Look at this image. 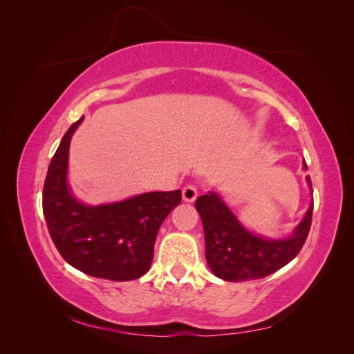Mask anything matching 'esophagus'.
<instances>
[{
	"label": "esophagus",
	"mask_w": 354,
	"mask_h": 354,
	"mask_svg": "<svg viewBox=\"0 0 354 354\" xmlns=\"http://www.w3.org/2000/svg\"><path fill=\"white\" fill-rule=\"evenodd\" d=\"M198 198V190L195 186H186L183 189V201L187 203L195 202V199Z\"/></svg>",
	"instance_id": "esophagus-1"
}]
</instances>
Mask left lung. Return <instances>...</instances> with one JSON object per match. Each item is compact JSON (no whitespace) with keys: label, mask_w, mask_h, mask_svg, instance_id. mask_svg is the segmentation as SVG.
Wrapping results in <instances>:
<instances>
[{"label":"left lung","mask_w":354,"mask_h":354,"mask_svg":"<svg viewBox=\"0 0 354 354\" xmlns=\"http://www.w3.org/2000/svg\"><path fill=\"white\" fill-rule=\"evenodd\" d=\"M303 169L307 164L303 162ZM312 190V181L306 177ZM203 234H205V259L211 272L227 282L261 279L282 269L303 248L310 230L313 201L291 234L285 238H267L245 227L236 214L216 190L196 199Z\"/></svg>","instance_id":"obj_1"}]
</instances>
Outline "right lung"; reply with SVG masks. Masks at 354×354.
<instances>
[{"mask_svg":"<svg viewBox=\"0 0 354 354\" xmlns=\"http://www.w3.org/2000/svg\"><path fill=\"white\" fill-rule=\"evenodd\" d=\"M84 116L63 136L42 192V211L60 255L80 272L116 282L151 269L160 224L181 202V190L147 192L116 202L88 205L69 185V146Z\"/></svg>","mask_w":354,"mask_h":354,"instance_id":"1","label":"right lung"}]
</instances>
